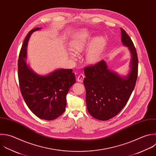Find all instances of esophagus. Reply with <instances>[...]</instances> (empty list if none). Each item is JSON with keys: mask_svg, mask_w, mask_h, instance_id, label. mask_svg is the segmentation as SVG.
<instances>
[{"mask_svg": "<svg viewBox=\"0 0 156 156\" xmlns=\"http://www.w3.org/2000/svg\"><path fill=\"white\" fill-rule=\"evenodd\" d=\"M83 79H84V76H83V74H80L78 76L77 78V80L78 82H83Z\"/></svg>", "mask_w": 156, "mask_h": 156, "instance_id": "esophagus-1", "label": "esophagus"}]
</instances>
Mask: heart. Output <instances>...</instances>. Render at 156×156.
<instances>
[{
	"label": "heart",
	"instance_id": "1",
	"mask_svg": "<svg viewBox=\"0 0 156 156\" xmlns=\"http://www.w3.org/2000/svg\"><path fill=\"white\" fill-rule=\"evenodd\" d=\"M92 38L90 32L87 30H82L75 34L70 41L69 44L70 49L76 53L81 52L87 47ZM105 43V40L102 37H97L93 41L85 56L88 63H94L99 60ZM68 55L71 59L75 60L76 58V54L73 52L69 51Z\"/></svg>",
	"mask_w": 156,
	"mask_h": 156
}]
</instances>
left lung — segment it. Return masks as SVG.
I'll return each mask as SVG.
<instances>
[{
  "instance_id": "8db88e82",
  "label": "left lung",
  "mask_w": 156,
  "mask_h": 156,
  "mask_svg": "<svg viewBox=\"0 0 156 156\" xmlns=\"http://www.w3.org/2000/svg\"><path fill=\"white\" fill-rule=\"evenodd\" d=\"M121 32L122 43L131 54L128 74L123 77L110 70L104 60L84 69L87 109L93 118L99 120H108L120 112L127 102L136 81V51L126 31L121 28Z\"/></svg>"
}]
</instances>
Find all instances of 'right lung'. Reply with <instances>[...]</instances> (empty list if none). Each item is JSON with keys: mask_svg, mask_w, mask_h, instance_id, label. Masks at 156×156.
<instances>
[{"mask_svg": "<svg viewBox=\"0 0 156 156\" xmlns=\"http://www.w3.org/2000/svg\"><path fill=\"white\" fill-rule=\"evenodd\" d=\"M41 28L31 30L23 42L18 60V78L23 97L30 110L38 118L53 120L65 110L66 94L76 82L73 69H57L47 75L35 73L27 64L28 41Z\"/></svg>", "mask_w": 156, "mask_h": 156, "instance_id": "add662e5", "label": "right lung"}]
</instances>
